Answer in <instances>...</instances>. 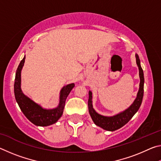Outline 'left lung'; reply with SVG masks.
Listing matches in <instances>:
<instances>
[{"instance_id":"1","label":"left lung","mask_w":161,"mask_h":161,"mask_svg":"<svg viewBox=\"0 0 161 161\" xmlns=\"http://www.w3.org/2000/svg\"><path fill=\"white\" fill-rule=\"evenodd\" d=\"M136 55V64L138 65V70H139V77H140V84L139 89L137 93V96L134 100V102L130 107L121 111L116 115L107 116H103L102 114L97 113L93 107L92 104V92L91 91L89 92V100H88V108L89 112L92 117V121L97 126H99L102 129H104L108 131H114L117 129H120L126 124L132 117L135 115L139 109V108L142 103L143 97V86H144V75L143 71L141 66V62L139 57L137 54Z\"/></svg>"}]
</instances>
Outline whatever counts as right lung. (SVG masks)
I'll return each instance as SVG.
<instances>
[{"label": "right lung", "mask_w": 161, "mask_h": 161, "mask_svg": "<svg viewBox=\"0 0 161 161\" xmlns=\"http://www.w3.org/2000/svg\"><path fill=\"white\" fill-rule=\"evenodd\" d=\"M25 57L22 59L16 70L14 94L19 107L30 121L38 126H47L55 124L63 114L67 97L75 87V84H69L62 87L59 92V104L53 108H43L23 93L21 89V71L25 63Z\"/></svg>", "instance_id": "right-lung-1"}]
</instances>
